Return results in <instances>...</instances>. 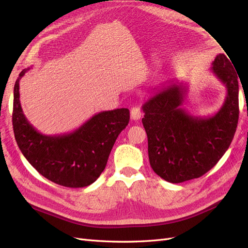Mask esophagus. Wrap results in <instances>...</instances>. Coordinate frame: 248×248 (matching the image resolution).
Segmentation results:
<instances>
[{
    "instance_id": "34e87169",
    "label": "esophagus",
    "mask_w": 248,
    "mask_h": 248,
    "mask_svg": "<svg viewBox=\"0 0 248 248\" xmlns=\"http://www.w3.org/2000/svg\"><path fill=\"white\" fill-rule=\"evenodd\" d=\"M130 117L133 121H138V120H140L141 117V111L140 108H132L130 110Z\"/></svg>"
}]
</instances>
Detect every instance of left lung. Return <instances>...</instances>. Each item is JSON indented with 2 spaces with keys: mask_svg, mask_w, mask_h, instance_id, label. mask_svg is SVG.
Wrapping results in <instances>:
<instances>
[{
  "mask_svg": "<svg viewBox=\"0 0 248 248\" xmlns=\"http://www.w3.org/2000/svg\"><path fill=\"white\" fill-rule=\"evenodd\" d=\"M230 60L219 54L212 62L211 72L227 89L213 116H193L184 109L188 88L178 80L156 89L142 104L150 164L166 181L181 183L202 176L229 149L239 118L238 76Z\"/></svg>",
  "mask_w": 248,
  "mask_h": 248,
  "instance_id": "obj_1",
  "label": "left lung"
}]
</instances>
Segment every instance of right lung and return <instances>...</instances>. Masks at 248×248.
Instances as JSON below:
<instances>
[{"label":"right lung","instance_id":"right-lung-1","mask_svg":"<svg viewBox=\"0 0 248 248\" xmlns=\"http://www.w3.org/2000/svg\"><path fill=\"white\" fill-rule=\"evenodd\" d=\"M29 69L19 73L14 85L12 124L22 155L51 182L71 188L92 184L106 169L118 136L128 125L129 109L101 111L72 132L46 136L30 124L20 106L19 80Z\"/></svg>","mask_w":248,"mask_h":248}]
</instances>
